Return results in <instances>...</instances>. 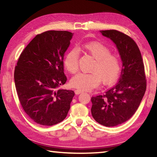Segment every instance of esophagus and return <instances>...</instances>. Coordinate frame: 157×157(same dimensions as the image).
I'll return each instance as SVG.
<instances>
[{
  "mask_svg": "<svg viewBox=\"0 0 157 157\" xmlns=\"http://www.w3.org/2000/svg\"><path fill=\"white\" fill-rule=\"evenodd\" d=\"M82 92V91H81V90H79V89H75V93L76 95L80 94Z\"/></svg>",
  "mask_w": 157,
  "mask_h": 157,
  "instance_id": "34e87169",
  "label": "esophagus"
}]
</instances>
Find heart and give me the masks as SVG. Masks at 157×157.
Returning <instances> with one entry per match:
<instances>
[{
  "mask_svg": "<svg viewBox=\"0 0 157 157\" xmlns=\"http://www.w3.org/2000/svg\"><path fill=\"white\" fill-rule=\"evenodd\" d=\"M81 49L95 59L91 73H79L71 79L74 88L82 91H90L98 86L101 81L104 84H110L116 80L121 71V62L116 55L111 54L110 50L100 42H90L83 44ZM79 51L73 48L66 53L63 64L71 73L78 68Z\"/></svg>",
  "mask_w": 157,
  "mask_h": 157,
  "instance_id": "heart-1",
  "label": "heart"
}]
</instances>
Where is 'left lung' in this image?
<instances>
[{
    "mask_svg": "<svg viewBox=\"0 0 157 157\" xmlns=\"http://www.w3.org/2000/svg\"><path fill=\"white\" fill-rule=\"evenodd\" d=\"M118 49L123 66L118 82L105 95L91 98V114L98 123L114 127L128 121L139 107L146 90L141 54L132 38L121 32L100 30Z\"/></svg>",
    "mask_w": 157,
    "mask_h": 157,
    "instance_id": "8db88e82",
    "label": "left lung"
}]
</instances>
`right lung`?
<instances>
[{"label":"right lung","mask_w":157,"mask_h":157,"mask_svg":"<svg viewBox=\"0 0 157 157\" xmlns=\"http://www.w3.org/2000/svg\"><path fill=\"white\" fill-rule=\"evenodd\" d=\"M73 34L50 30L37 34L21 53L14 70V82L23 110L35 123L51 126L65 119L75 95L59 89L67 78L63 56Z\"/></svg>","instance_id":"1"}]
</instances>
